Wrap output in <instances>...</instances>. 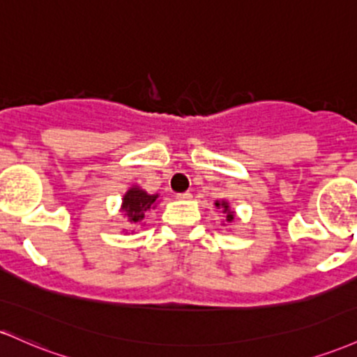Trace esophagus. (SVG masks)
<instances>
[{
  "mask_svg": "<svg viewBox=\"0 0 357 357\" xmlns=\"http://www.w3.org/2000/svg\"><path fill=\"white\" fill-rule=\"evenodd\" d=\"M176 198H178V199H190L191 193H190V191H185V193H178V195H176Z\"/></svg>",
  "mask_w": 357,
  "mask_h": 357,
  "instance_id": "34e87169",
  "label": "esophagus"
}]
</instances>
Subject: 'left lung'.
Here are the masks:
<instances>
[{
  "instance_id": "obj_1",
  "label": "left lung",
  "mask_w": 357,
  "mask_h": 357,
  "mask_svg": "<svg viewBox=\"0 0 357 357\" xmlns=\"http://www.w3.org/2000/svg\"><path fill=\"white\" fill-rule=\"evenodd\" d=\"M215 206H217V208H222L223 213H227V222L234 220V211L230 210V205L225 202V199H222V202H215Z\"/></svg>"
}]
</instances>
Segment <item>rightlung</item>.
<instances>
[{
	"label": "right lung",
	"mask_w": 357,
	"mask_h": 357,
	"mask_svg": "<svg viewBox=\"0 0 357 357\" xmlns=\"http://www.w3.org/2000/svg\"><path fill=\"white\" fill-rule=\"evenodd\" d=\"M158 198L159 195H149L142 188L132 186L121 199V211H123L127 222L132 223V225L142 223L146 220L149 211L155 206V199Z\"/></svg>",
	"instance_id": "right-lung-1"
}]
</instances>
